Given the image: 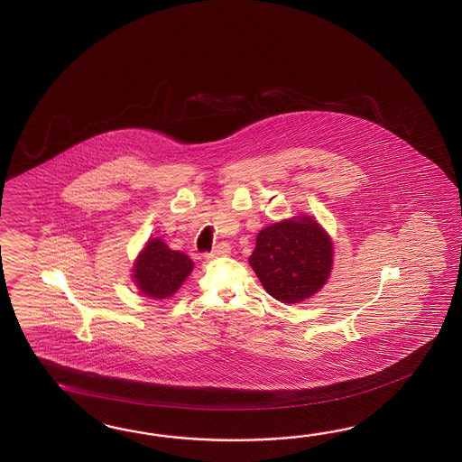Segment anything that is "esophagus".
I'll return each mask as SVG.
<instances>
[{"mask_svg":"<svg viewBox=\"0 0 462 462\" xmlns=\"http://www.w3.org/2000/svg\"><path fill=\"white\" fill-rule=\"evenodd\" d=\"M229 253V245H217L209 254H207V257H209V259H213V257H219V255H225Z\"/></svg>","mask_w":462,"mask_h":462,"instance_id":"34e87169","label":"esophagus"}]
</instances>
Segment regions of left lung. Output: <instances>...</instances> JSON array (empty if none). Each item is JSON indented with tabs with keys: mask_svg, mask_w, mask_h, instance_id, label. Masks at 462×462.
Returning a JSON list of instances; mask_svg holds the SVG:
<instances>
[{
	"mask_svg": "<svg viewBox=\"0 0 462 462\" xmlns=\"http://www.w3.org/2000/svg\"><path fill=\"white\" fill-rule=\"evenodd\" d=\"M249 264L267 294L284 304H299L327 284L334 243L314 217L299 215L261 229Z\"/></svg>",
	"mask_w": 462,
	"mask_h": 462,
	"instance_id": "1",
	"label": "left lung"
}]
</instances>
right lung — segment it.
Listing matches in <instances>:
<instances>
[{
  "mask_svg": "<svg viewBox=\"0 0 462 462\" xmlns=\"http://www.w3.org/2000/svg\"><path fill=\"white\" fill-rule=\"evenodd\" d=\"M195 263L187 254L173 251L160 237L148 239L137 255L132 277L138 291L150 299H168L191 274Z\"/></svg>",
  "mask_w": 462,
  "mask_h": 462,
  "instance_id": "1",
  "label": "right lung"
}]
</instances>
